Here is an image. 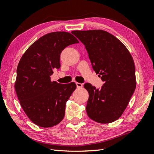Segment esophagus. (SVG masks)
<instances>
[{
  "mask_svg": "<svg viewBox=\"0 0 154 154\" xmlns=\"http://www.w3.org/2000/svg\"><path fill=\"white\" fill-rule=\"evenodd\" d=\"M76 85L77 88H82V87H83V84H82V83H78V82H76Z\"/></svg>",
  "mask_w": 154,
  "mask_h": 154,
  "instance_id": "1",
  "label": "esophagus"
}]
</instances>
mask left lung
Segmentation results:
<instances>
[{
  "instance_id": "obj_1",
  "label": "left lung",
  "mask_w": 154,
  "mask_h": 154,
  "mask_svg": "<svg viewBox=\"0 0 154 154\" xmlns=\"http://www.w3.org/2000/svg\"><path fill=\"white\" fill-rule=\"evenodd\" d=\"M71 32L85 46L93 69L104 82L100 88L84 84L89 94L87 115L100 123L113 122L122 115L136 88L132 56L122 42L105 31Z\"/></svg>"
}]
</instances>
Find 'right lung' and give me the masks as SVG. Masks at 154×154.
I'll list each match as a JSON object with an SVG mask.
<instances>
[{
  "mask_svg": "<svg viewBox=\"0 0 154 154\" xmlns=\"http://www.w3.org/2000/svg\"><path fill=\"white\" fill-rule=\"evenodd\" d=\"M77 43L70 32H50L35 41L18 64L15 84L18 99L27 117L39 127H52L64 118L66 101L76 85L51 82L50 76L54 69L60 67L62 51Z\"/></svg>",
  "mask_w": 154,
  "mask_h": 154,
  "instance_id": "right-lung-1",
  "label": "right lung"
}]
</instances>
